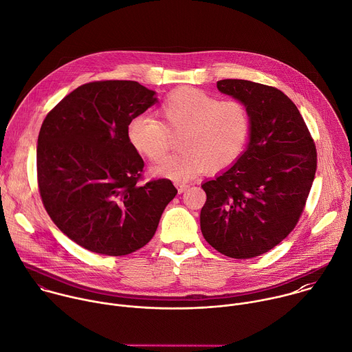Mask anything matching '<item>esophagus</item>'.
Instances as JSON below:
<instances>
[{
	"mask_svg": "<svg viewBox=\"0 0 352 352\" xmlns=\"http://www.w3.org/2000/svg\"><path fill=\"white\" fill-rule=\"evenodd\" d=\"M175 185H177V189H178V192H179V193H184V192L189 188V185H188V184H185V182H177Z\"/></svg>",
	"mask_w": 352,
	"mask_h": 352,
	"instance_id": "esophagus-1",
	"label": "esophagus"
}]
</instances>
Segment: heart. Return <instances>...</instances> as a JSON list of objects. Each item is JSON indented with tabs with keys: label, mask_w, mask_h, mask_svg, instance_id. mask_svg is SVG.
I'll return each instance as SVG.
<instances>
[{
	"label": "heart",
	"mask_w": 352,
	"mask_h": 352,
	"mask_svg": "<svg viewBox=\"0 0 352 352\" xmlns=\"http://www.w3.org/2000/svg\"><path fill=\"white\" fill-rule=\"evenodd\" d=\"M156 113L159 120L131 118L127 140L137 152L157 162L170 148L168 135H178L179 152L155 167L156 174L175 181L226 168L239 159L250 135V115L240 101H219L193 87L170 93Z\"/></svg>",
	"instance_id": "1"
}]
</instances>
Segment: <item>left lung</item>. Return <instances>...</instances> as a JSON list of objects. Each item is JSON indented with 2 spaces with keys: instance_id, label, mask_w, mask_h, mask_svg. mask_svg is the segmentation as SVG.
<instances>
[{
  "instance_id": "obj_1",
  "label": "left lung",
  "mask_w": 352,
  "mask_h": 352,
  "mask_svg": "<svg viewBox=\"0 0 352 352\" xmlns=\"http://www.w3.org/2000/svg\"><path fill=\"white\" fill-rule=\"evenodd\" d=\"M250 115V142L236 163L201 185L206 241L222 255L250 259L280 244L305 210L317 170L314 140L292 100L273 86L217 82Z\"/></svg>"
}]
</instances>
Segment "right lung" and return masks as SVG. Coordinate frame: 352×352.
<instances>
[{"mask_svg":"<svg viewBox=\"0 0 352 352\" xmlns=\"http://www.w3.org/2000/svg\"><path fill=\"white\" fill-rule=\"evenodd\" d=\"M134 80L89 82L45 118L36 146L39 195L74 243L108 256L151 241L177 189L167 178L138 184L144 160L127 140L131 118L156 102Z\"/></svg>","mask_w":352,"mask_h":352,"instance_id":"add662e5","label":"right lung"}]
</instances>
